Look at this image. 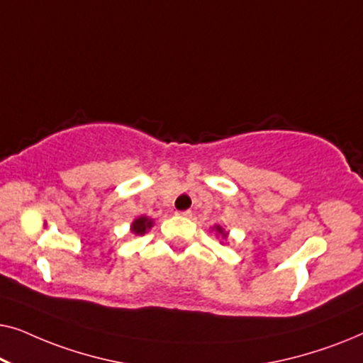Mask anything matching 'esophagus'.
I'll return each instance as SVG.
<instances>
[{"instance_id":"esophagus-1","label":"esophagus","mask_w":363,"mask_h":363,"mask_svg":"<svg viewBox=\"0 0 363 363\" xmlns=\"http://www.w3.org/2000/svg\"><path fill=\"white\" fill-rule=\"evenodd\" d=\"M178 215L183 216V218H190V216H191V211H190V210H185V211H178Z\"/></svg>"}]
</instances>
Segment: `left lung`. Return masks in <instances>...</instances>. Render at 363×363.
Here are the masks:
<instances>
[{
  "label": "left lung",
  "instance_id": "8db88e82",
  "mask_svg": "<svg viewBox=\"0 0 363 363\" xmlns=\"http://www.w3.org/2000/svg\"><path fill=\"white\" fill-rule=\"evenodd\" d=\"M211 231H215L216 236L220 238L221 245H225L226 240H228V231H225V228L220 226V225H215V226H211Z\"/></svg>",
  "mask_w": 363,
  "mask_h": 363
}]
</instances>
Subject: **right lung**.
<instances>
[{
	"label": "right lung",
	"mask_w": 363,
	"mask_h": 363,
	"mask_svg": "<svg viewBox=\"0 0 363 363\" xmlns=\"http://www.w3.org/2000/svg\"><path fill=\"white\" fill-rule=\"evenodd\" d=\"M152 226H153L152 218L142 215V216H138V218H135V220L132 221L130 231L135 236H143V235H145V233H148V231L152 230Z\"/></svg>",
	"instance_id": "obj_1"
}]
</instances>
